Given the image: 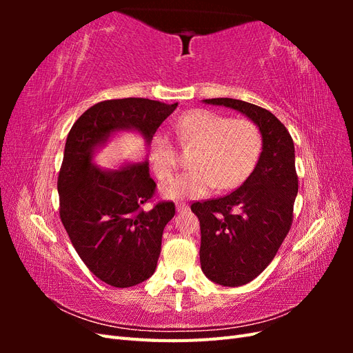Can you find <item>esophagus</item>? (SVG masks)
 Masks as SVG:
<instances>
[{
    "label": "esophagus",
    "mask_w": 353,
    "mask_h": 353,
    "mask_svg": "<svg viewBox=\"0 0 353 353\" xmlns=\"http://www.w3.org/2000/svg\"><path fill=\"white\" fill-rule=\"evenodd\" d=\"M190 206L187 203H176V212H188Z\"/></svg>",
    "instance_id": "1"
}]
</instances>
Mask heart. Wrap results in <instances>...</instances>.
Returning a JSON list of instances; mask_svg holds the SVG:
<instances>
[{"label":"heart","mask_w":353,"mask_h":353,"mask_svg":"<svg viewBox=\"0 0 353 353\" xmlns=\"http://www.w3.org/2000/svg\"><path fill=\"white\" fill-rule=\"evenodd\" d=\"M175 132L183 144L196 145L191 159L194 169L179 174L162 187L168 200L200 199L216 187L231 190L250 175L262 147V137L252 121L230 119L221 113L196 109L185 112L175 122ZM150 165L159 179H168L176 166L170 138L156 132L150 140Z\"/></svg>","instance_id":"heart-1"}]
</instances>
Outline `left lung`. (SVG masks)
<instances>
[{
	"instance_id": "1",
	"label": "left lung",
	"mask_w": 353,
	"mask_h": 353,
	"mask_svg": "<svg viewBox=\"0 0 353 353\" xmlns=\"http://www.w3.org/2000/svg\"><path fill=\"white\" fill-rule=\"evenodd\" d=\"M203 103L240 112L262 135L258 163L236 191L191 205L200 221L203 274L219 285L237 287L272 262L290 231L297 196L294 144L285 126L259 105L236 99Z\"/></svg>"
}]
</instances>
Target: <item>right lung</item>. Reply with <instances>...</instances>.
<instances>
[{"instance_id":"right-lung-1","label":"right lung","mask_w":353,"mask_h":353,"mask_svg":"<svg viewBox=\"0 0 353 353\" xmlns=\"http://www.w3.org/2000/svg\"><path fill=\"white\" fill-rule=\"evenodd\" d=\"M176 105L148 99L101 101L68 135L57 181L60 218L82 262L109 285L132 287L154 274L163 228L174 218L175 205L165 201L143 209L156 188L148 154L116 169L99 166L95 154L122 132L141 135L148 148Z\"/></svg>"}]
</instances>
